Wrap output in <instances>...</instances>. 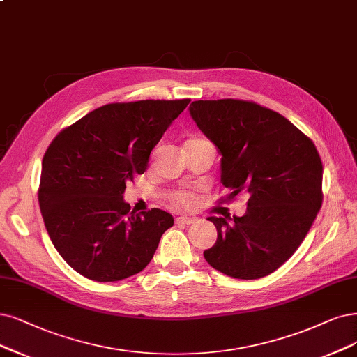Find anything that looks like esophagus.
Segmentation results:
<instances>
[{"label":"esophagus","mask_w":357,"mask_h":357,"mask_svg":"<svg viewBox=\"0 0 357 357\" xmlns=\"http://www.w3.org/2000/svg\"><path fill=\"white\" fill-rule=\"evenodd\" d=\"M195 219L194 218H188V216H179L176 218V223H183V225H191V223H194Z\"/></svg>","instance_id":"34e87169"}]
</instances>
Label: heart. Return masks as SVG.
I'll return each instance as SVG.
<instances>
[{"label":"heart","instance_id":"obj_1","mask_svg":"<svg viewBox=\"0 0 357 357\" xmlns=\"http://www.w3.org/2000/svg\"><path fill=\"white\" fill-rule=\"evenodd\" d=\"M207 139L202 138V137H191L187 139L185 145H191V144H200V142H204ZM170 202L174 203L176 207H181V208H190L194 206L195 203V195L191 194V192H187V191H178L175 194L170 195Z\"/></svg>","mask_w":357,"mask_h":357}]
</instances>
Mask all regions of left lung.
Here are the masks:
<instances>
[{
  "instance_id": "left-lung-1",
  "label": "left lung",
  "mask_w": 357,
  "mask_h": 357,
  "mask_svg": "<svg viewBox=\"0 0 357 357\" xmlns=\"http://www.w3.org/2000/svg\"><path fill=\"white\" fill-rule=\"evenodd\" d=\"M190 113L222 154L220 202L247 192V212L208 218L218 240L208 265L238 280L275 272L294 255L322 206V160L313 141L268 107L245 100L194 101Z\"/></svg>"
}]
</instances>
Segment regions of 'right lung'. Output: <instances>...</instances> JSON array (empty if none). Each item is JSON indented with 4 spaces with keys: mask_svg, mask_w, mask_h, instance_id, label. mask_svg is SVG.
Listing matches in <instances>:
<instances>
[{
    "mask_svg": "<svg viewBox=\"0 0 357 357\" xmlns=\"http://www.w3.org/2000/svg\"><path fill=\"white\" fill-rule=\"evenodd\" d=\"M190 98L112 102L60 130L43 158L38 200L50 238L77 273L98 282L141 272L174 218L130 212L128 181L142 175L151 150Z\"/></svg>",
    "mask_w": 357,
    "mask_h": 357,
    "instance_id": "obj_1",
    "label": "right lung"
}]
</instances>
